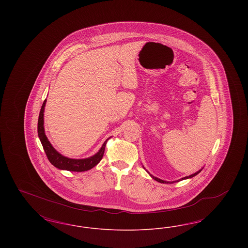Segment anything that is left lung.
Returning a JSON list of instances; mask_svg holds the SVG:
<instances>
[{
    "instance_id": "8db88e82",
    "label": "left lung",
    "mask_w": 248,
    "mask_h": 248,
    "mask_svg": "<svg viewBox=\"0 0 248 248\" xmlns=\"http://www.w3.org/2000/svg\"><path fill=\"white\" fill-rule=\"evenodd\" d=\"M144 167V166H143ZM145 168V167H144ZM202 169H200L199 171H197V172H195L194 174H191V175H189L188 177H182V178H180V179H178V180H175V181H165V180H163V179H160V178H158V177H154L153 176L152 174H150L148 171V173L150 174V176L154 178V180H156V181H158V182H160V183H169V184H171V183H174V182H178V181H180V180H184V179H188V178H191V177H195L196 175H198L199 173H200L201 171H202Z\"/></svg>"
}]
</instances>
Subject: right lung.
Segmentation results:
<instances>
[{"mask_svg":"<svg viewBox=\"0 0 248 248\" xmlns=\"http://www.w3.org/2000/svg\"><path fill=\"white\" fill-rule=\"evenodd\" d=\"M46 104V99L44 101L43 106L41 108L39 119H38V136L43 145V148L46 152L47 156L49 162L54 165L55 167L61 169V170H67V171H73V172H83L90 170L94 166L97 165L105 152L107 142L111 138L107 139L106 141L103 143L102 147L99 149V151L96 154L90 156L88 158L84 159H71L69 157H66L61 154L52 146V144L48 140L47 137L45 132V126H44V112H45V107Z\"/></svg>","mask_w":248,"mask_h":248,"instance_id":"obj_1","label":"right lung"}]
</instances>
